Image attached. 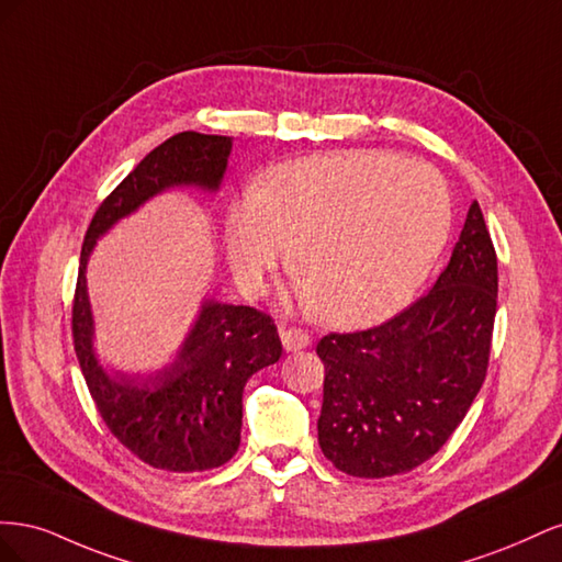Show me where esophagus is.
<instances>
[{
	"label": "esophagus",
	"instance_id": "obj_1",
	"mask_svg": "<svg viewBox=\"0 0 562 562\" xmlns=\"http://www.w3.org/2000/svg\"><path fill=\"white\" fill-rule=\"evenodd\" d=\"M279 335H281V342H283L285 351H300V349H307L312 345L310 333H304L300 328H283Z\"/></svg>",
	"mask_w": 562,
	"mask_h": 562
}]
</instances>
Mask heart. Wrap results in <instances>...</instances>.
Wrapping results in <instances>:
<instances>
[{"label": "heart", "instance_id": "obj_1", "mask_svg": "<svg viewBox=\"0 0 562 562\" xmlns=\"http://www.w3.org/2000/svg\"><path fill=\"white\" fill-rule=\"evenodd\" d=\"M452 225L436 168L384 151L283 164L234 196L223 241L234 281L258 295L291 246L295 300L337 328L401 312L429 277Z\"/></svg>", "mask_w": 562, "mask_h": 562}]
</instances>
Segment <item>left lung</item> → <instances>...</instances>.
I'll return each mask as SVG.
<instances>
[{
    "mask_svg": "<svg viewBox=\"0 0 562 562\" xmlns=\"http://www.w3.org/2000/svg\"><path fill=\"white\" fill-rule=\"evenodd\" d=\"M495 314L497 255L473 201L427 295L378 328L318 342V446L333 467L384 479L443 448L483 386Z\"/></svg>",
    "mask_w": 562,
    "mask_h": 562,
    "instance_id": "1",
    "label": "left lung"
}]
</instances>
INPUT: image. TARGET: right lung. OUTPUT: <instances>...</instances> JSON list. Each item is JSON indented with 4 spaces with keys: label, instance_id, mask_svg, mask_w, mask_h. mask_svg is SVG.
<instances>
[{
    "label": "right lung",
    "instance_id": "1",
    "mask_svg": "<svg viewBox=\"0 0 562 562\" xmlns=\"http://www.w3.org/2000/svg\"><path fill=\"white\" fill-rule=\"evenodd\" d=\"M232 138L184 131L161 143L100 203L83 236L72 307L75 351L83 380L108 429L145 464L176 471L223 467L241 443L244 386L255 372L277 363L281 339L267 314L203 300L178 353L151 372L108 370L93 339L87 267L95 244L149 199L194 187L217 192L223 184Z\"/></svg>",
    "mask_w": 562,
    "mask_h": 562
}]
</instances>
